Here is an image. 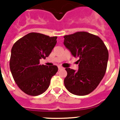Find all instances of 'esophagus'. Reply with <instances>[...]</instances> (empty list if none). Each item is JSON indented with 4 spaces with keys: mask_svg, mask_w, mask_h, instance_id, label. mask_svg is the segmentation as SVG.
<instances>
[{
    "mask_svg": "<svg viewBox=\"0 0 120 120\" xmlns=\"http://www.w3.org/2000/svg\"><path fill=\"white\" fill-rule=\"evenodd\" d=\"M62 68H62V67L58 66V69H59V70H61V69H62Z\"/></svg>",
    "mask_w": 120,
    "mask_h": 120,
    "instance_id": "34e87169",
    "label": "esophagus"
}]
</instances>
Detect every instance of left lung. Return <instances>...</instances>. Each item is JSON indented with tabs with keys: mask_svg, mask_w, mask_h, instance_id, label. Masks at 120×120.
Here are the masks:
<instances>
[{
	"mask_svg": "<svg viewBox=\"0 0 120 120\" xmlns=\"http://www.w3.org/2000/svg\"><path fill=\"white\" fill-rule=\"evenodd\" d=\"M64 44L71 55L79 58V69L66 68L64 83L69 92L85 96L93 92L103 78L109 53L103 41L86 32H78L64 37Z\"/></svg>",
	"mask_w": 120,
	"mask_h": 120,
	"instance_id": "1",
	"label": "left lung"
}]
</instances>
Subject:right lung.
<instances>
[{
    "mask_svg": "<svg viewBox=\"0 0 120 120\" xmlns=\"http://www.w3.org/2000/svg\"><path fill=\"white\" fill-rule=\"evenodd\" d=\"M57 37L31 32L13 45L11 54V72L15 82L24 93L32 96L43 94L49 86L52 76L58 71L56 65H40L56 44Z\"/></svg>",
    "mask_w": 120,
    "mask_h": 120,
    "instance_id": "right-lung-1",
    "label": "right lung"
}]
</instances>
